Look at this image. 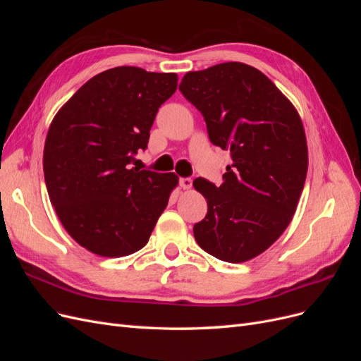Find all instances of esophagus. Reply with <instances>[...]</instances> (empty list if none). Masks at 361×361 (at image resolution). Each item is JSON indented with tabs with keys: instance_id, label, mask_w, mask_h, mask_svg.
Instances as JSON below:
<instances>
[{
	"instance_id": "34e87169",
	"label": "esophagus",
	"mask_w": 361,
	"mask_h": 361,
	"mask_svg": "<svg viewBox=\"0 0 361 361\" xmlns=\"http://www.w3.org/2000/svg\"><path fill=\"white\" fill-rule=\"evenodd\" d=\"M179 183L183 190H190L192 187V179L191 178H180Z\"/></svg>"
}]
</instances>
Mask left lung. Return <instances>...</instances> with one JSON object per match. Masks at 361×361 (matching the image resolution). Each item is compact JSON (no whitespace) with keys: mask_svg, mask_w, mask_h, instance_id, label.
Instances as JSON below:
<instances>
[{"mask_svg":"<svg viewBox=\"0 0 361 361\" xmlns=\"http://www.w3.org/2000/svg\"><path fill=\"white\" fill-rule=\"evenodd\" d=\"M179 90L203 114L211 143L232 158L220 187L192 182L207 202L194 238L216 259L247 262L277 241L297 211L309 166L301 117L267 75L238 61L188 72Z\"/></svg>","mask_w":361,"mask_h":361,"instance_id":"obj_1","label":"left lung"}]
</instances>
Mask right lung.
<instances>
[{"mask_svg": "<svg viewBox=\"0 0 361 361\" xmlns=\"http://www.w3.org/2000/svg\"><path fill=\"white\" fill-rule=\"evenodd\" d=\"M176 89V73L118 66L94 75L52 118L43 149L49 200L66 232L97 256L143 248L178 187L174 173L130 167Z\"/></svg>", "mask_w": 361, "mask_h": 361, "instance_id": "right-lung-1", "label": "right lung"}]
</instances>
